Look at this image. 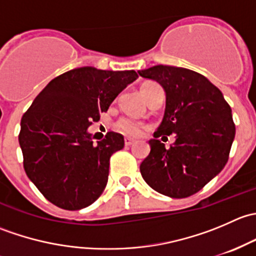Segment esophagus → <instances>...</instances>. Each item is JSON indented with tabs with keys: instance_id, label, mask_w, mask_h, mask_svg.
<instances>
[{
	"instance_id": "esophagus-1",
	"label": "esophagus",
	"mask_w": 256,
	"mask_h": 256,
	"mask_svg": "<svg viewBox=\"0 0 256 256\" xmlns=\"http://www.w3.org/2000/svg\"><path fill=\"white\" fill-rule=\"evenodd\" d=\"M135 144V140H134V138H125V144L126 146H131V144Z\"/></svg>"
}]
</instances>
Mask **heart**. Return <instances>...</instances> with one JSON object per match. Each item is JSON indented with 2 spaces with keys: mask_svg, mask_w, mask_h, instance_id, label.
<instances>
[{
  "mask_svg": "<svg viewBox=\"0 0 256 256\" xmlns=\"http://www.w3.org/2000/svg\"><path fill=\"white\" fill-rule=\"evenodd\" d=\"M151 85H154V82H144L142 86H141V92H142L144 96L146 95L147 89H148ZM115 128L118 132L124 134V135L138 136L140 135L141 131H142V124L138 122V121L132 120V118H121L115 122Z\"/></svg>",
  "mask_w": 256,
  "mask_h": 256,
  "instance_id": "obj_1",
  "label": "heart"
}]
</instances>
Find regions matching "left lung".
I'll return each mask as SVG.
<instances>
[{"mask_svg":"<svg viewBox=\"0 0 256 256\" xmlns=\"http://www.w3.org/2000/svg\"><path fill=\"white\" fill-rule=\"evenodd\" d=\"M138 73L158 82L166 92L164 118L148 141L151 151L141 164V174L161 194L190 197L228 161L236 136L230 106L220 90L197 72L154 66ZM172 133L176 141L166 149L156 138Z\"/></svg>","mask_w":256,"mask_h":256,"instance_id":"8db88e82","label":"left lung"}]
</instances>
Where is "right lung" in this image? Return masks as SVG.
<instances>
[{"label":"right lung","mask_w":256,"mask_h":256,"mask_svg":"<svg viewBox=\"0 0 256 256\" xmlns=\"http://www.w3.org/2000/svg\"><path fill=\"white\" fill-rule=\"evenodd\" d=\"M138 78L135 70L73 69L50 80L22 116L24 171L49 202L78 210L102 196L110 157L125 142L110 131L94 144L88 128Z\"/></svg>","instance_id":"1"}]
</instances>
